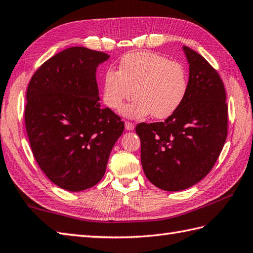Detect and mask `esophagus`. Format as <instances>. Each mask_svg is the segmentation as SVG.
Returning a JSON list of instances; mask_svg holds the SVG:
<instances>
[{
	"label": "esophagus",
	"instance_id": "1",
	"mask_svg": "<svg viewBox=\"0 0 253 253\" xmlns=\"http://www.w3.org/2000/svg\"><path fill=\"white\" fill-rule=\"evenodd\" d=\"M125 128H126V130L131 131V130L135 129V125H133V124L130 123V122H126L125 123Z\"/></svg>",
	"mask_w": 253,
	"mask_h": 253
}]
</instances>
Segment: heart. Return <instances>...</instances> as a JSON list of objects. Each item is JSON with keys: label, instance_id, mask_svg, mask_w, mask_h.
Returning a JSON list of instances; mask_svg holds the SVG:
<instances>
[{"label": "heart", "instance_id": "heart-1", "mask_svg": "<svg viewBox=\"0 0 253 253\" xmlns=\"http://www.w3.org/2000/svg\"><path fill=\"white\" fill-rule=\"evenodd\" d=\"M187 89V74L180 64L154 52H132L122 57L118 71L105 72L103 102L111 110H117L133 94L135 100L121 110L124 116L141 118L152 114L163 120L179 109Z\"/></svg>", "mask_w": 253, "mask_h": 253}]
</instances>
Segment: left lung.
Here are the masks:
<instances>
[{
  "mask_svg": "<svg viewBox=\"0 0 253 253\" xmlns=\"http://www.w3.org/2000/svg\"><path fill=\"white\" fill-rule=\"evenodd\" d=\"M182 50L189 64L182 104L164 122L136 127L144 174L166 191L187 189L204 178L227 136L226 93L221 77L199 53L185 45Z\"/></svg>",
  "mask_w": 253,
  "mask_h": 253,
  "instance_id": "8db88e82",
  "label": "left lung"
}]
</instances>
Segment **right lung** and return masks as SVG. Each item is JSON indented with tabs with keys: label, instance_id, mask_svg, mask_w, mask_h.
<instances>
[{
	"label": "right lung",
	"instance_id": "obj_1",
	"mask_svg": "<svg viewBox=\"0 0 253 253\" xmlns=\"http://www.w3.org/2000/svg\"><path fill=\"white\" fill-rule=\"evenodd\" d=\"M110 55L68 47L41 65L27 89L25 123L38 165L53 184L83 191L105 174L124 122L99 103L95 73Z\"/></svg>",
	"mask_w": 253,
	"mask_h": 253
}]
</instances>
